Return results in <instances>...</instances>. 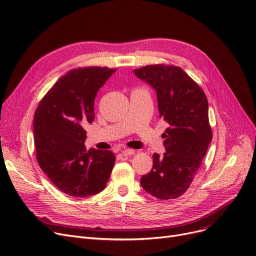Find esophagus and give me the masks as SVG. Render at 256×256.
Returning <instances> with one entry per match:
<instances>
[{
	"instance_id": "34e87169",
	"label": "esophagus",
	"mask_w": 256,
	"mask_h": 256,
	"mask_svg": "<svg viewBox=\"0 0 256 256\" xmlns=\"http://www.w3.org/2000/svg\"><path fill=\"white\" fill-rule=\"evenodd\" d=\"M134 154H135V150H130V148H126V150H121V154H124V156H132Z\"/></svg>"
}]
</instances>
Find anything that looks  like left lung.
Masks as SVG:
<instances>
[{"label": "left lung", "mask_w": 256, "mask_h": 256, "mask_svg": "<svg viewBox=\"0 0 256 256\" xmlns=\"http://www.w3.org/2000/svg\"><path fill=\"white\" fill-rule=\"evenodd\" d=\"M157 93L160 117L168 124L162 135L165 152L152 154V170L141 186L160 200L176 198L190 188L212 139L205 93L180 66L150 64L134 70Z\"/></svg>", "instance_id": "obj_1"}]
</instances>
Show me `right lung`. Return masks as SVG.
<instances>
[{"label":"right lung","instance_id":"right-lung-1","mask_svg":"<svg viewBox=\"0 0 256 256\" xmlns=\"http://www.w3.org/2000/svg\"><path fill=\"white\" fill-rule=\"evenodd\" d=\"M116 70L88 66L71 70L38 104L33 119L36 159L58 190L86 198L104 190L115 164L110 150H86L84 126L95 118L96 94Z\"/></svg>","mask_w":256,"mask_h":256}]
</instances>
